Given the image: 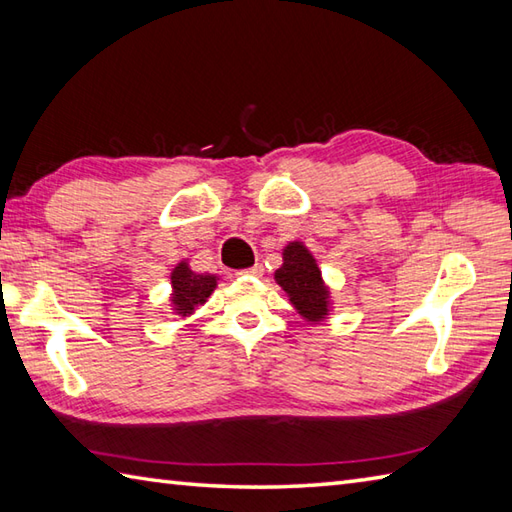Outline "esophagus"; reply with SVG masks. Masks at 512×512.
<instances>
[{
	"mask_svg": "<svg viewBox=\"0 0 512 512\" xmlns=\"http://www.w3.org/2000/svg\"><path fill=\"white\" fill-rule=\"evenodd\" d=\"M239 275H248V277H262V275H264V268L259 266V264H255V266H250V268L242 270V273H239Z\"/></svg>",
	"mask_w": 512,
	"mask_h": 512,
	"instance_id": "34e87169",
	"label": "esophagus"
}]
</instances>
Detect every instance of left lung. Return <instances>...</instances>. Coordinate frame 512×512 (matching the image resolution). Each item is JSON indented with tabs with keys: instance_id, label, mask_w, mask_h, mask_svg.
Here are the masks:
<instances>
[{
	"instance_id": "left-lung-1",
	"label": "left lung",
	"mask_w": 512,
	"mask_h": 512,
	"mask_svg": "<svg viewBox=\"0 0 512 512\" xmlns=\"http://www.w3.org/2000/svg\"><path fill=\"white\" fill-rule=\"evenodd\" d=\"M275 279L288 292L292 306L299 310L303 319H325L330 308V292L323 286L317 262L301 242H292L284 248V266L277 270Z\"/></svg>"
}]
</instances>
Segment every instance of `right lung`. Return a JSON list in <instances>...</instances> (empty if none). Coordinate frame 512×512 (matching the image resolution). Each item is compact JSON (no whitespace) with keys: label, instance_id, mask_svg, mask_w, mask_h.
Here are the masks:
<instances>
[{"label":"right lung","instance_id":"obj_1","mask_svg":"<svg viewBox=\"0 0 512 512\" xmlns=\"http://www.w3.org/2000/svg\"><path fill=\"white\" fill-rule=\"evenodd\" d=\"M171 286H173V306H176L178 314L187 317L195 310L198 303H204L206 297L211 295L217 281L213 275H198L193 273L187 262L178 264L171 273Z\"/></svg>","mask_w":512,"mask_h":512}]
</instances>
